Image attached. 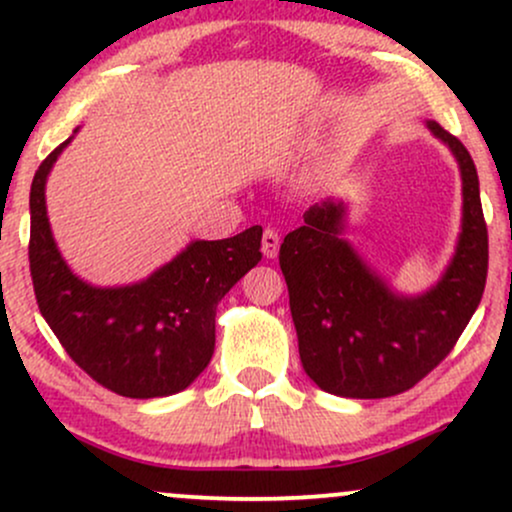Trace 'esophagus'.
<instances>
[{
    "label": "esophagus",
    "instance_id": "obj_1",
    "mask_svg": "<svg viewBox=\"0 0 512 512\" xmlns=\"http://www.w3.org/2000/svg\"><path fill=\"white\" fill-rule=\"evenodd\" d=\"M262 252L264 257H276V252H279V233L274 231V228H264L262 233Z\"/></svg>",
    "mask_w": 512,
    "mask_h": 512
}]
</instances>
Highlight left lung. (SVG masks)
<instances>
[{"instance_id": "obj_1", "label": "left lung", "mask_w": 512, "mask_h": 512, "mask_svg": "<svg viewBox=\"0 0 512 512\" xmlns=\"http://www.w3.org/2000/svg\"><path fill=\"white\" fill-rule=\"evenodd\" d=\"M462 170V233L448 272L424 296L387 289L339 238L344 207L334 202L305 211V223L284 238L279 264L289 286L298 354L310 380L339 397L380 399L424 380L472 320L489 272V231L472 156L438 122Z\"/></svg>"}]
</instances>
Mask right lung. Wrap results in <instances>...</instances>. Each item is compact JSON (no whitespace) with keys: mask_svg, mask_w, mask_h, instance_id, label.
Listing matches in <instances>:
<instances>
[{"mask_svg":"<svg viewBox=\"0 0 512 512\" xmlns=\"http://www.w3.org/2000/svg\"><path fill=\"white\" fill-rule=\"evenodd\" d=\"M67 144L40 163L31 185L28 262L40 313L105 390L132 399L175 395L211 361L216 305L262 260V226L195 240L142 284L96 289L64 264L45 211V180Z\"/></svg>","mask_w":512,"mask_h":512,"instance_id":"1","label":"right lung"}]
</instances>
